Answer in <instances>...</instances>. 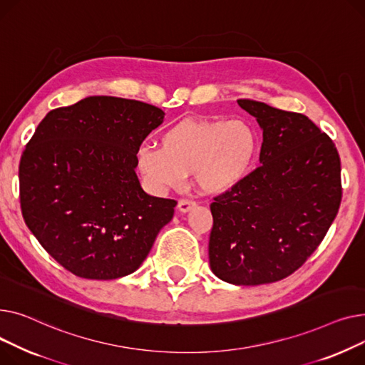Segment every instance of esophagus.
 <instances>
[{"mask_svg":"<svg viewBox=\"0 0 365 365\" xmlns=\"http://www.w3.org/2000/svg\"><path fill=\"white\" fill-rule=\"evenodd\" d=\"M195 206H196V202L191 200V199H180L178 200V210L182 212V213L188 212L190 209H192Z\"/></svg>","mask_w":365,"mask_h":365,"instance_id":"obj_1","label":"esophagus"}]
</instances>
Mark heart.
<instances>
[{
	"instance_id": "heart-1",
	"label": "heart",
	"mask_w": 365,
	"mask_h": 365,
	"mask_svg": "<svg viewBox=\"0 0 365 365\" xmlns=\"http://www.w3.org/2000/svg\"><path fill=\"white\" fill-rule=\"evenodd\" d=\"M256 153L258 134L245 119H184L168 128L159 145H140L135 160L155 191L177 188L195 173L203 192L221 195L247 177Z\"/></svg>"
}]
</instances>
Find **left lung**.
Segmentation results:
<instances>
[{
    "label": "left lung",
    "mask_w": 365,
    "mask_h": 365,
    "mask_svg": "<svg viewBox=\"0 0 365 365\" xmlns=\"http://www.w3.org/2000/svg\"><path fill=\"white\" fill-rule=\"evenodd\" d=\"M237 103L262 128L261 165L210 205L209 264L227 283L259 286L301 268L326 237L341 200L340 158L305 115Z\"/></svg>",
    "instance_id": "obj_1"
}]
</instances>
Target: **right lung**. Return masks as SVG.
Returning <instances> with one entry per match:
<instances>
[{"mask_svg":"<svg viewBox=\"0 0 365 365\" xmlns=\"http://www.w3.org/2000/svg\"><path fill=\"white\" fill-rule=\"evenodd\" d=\"M137 100L87 97L47 113L20 158V207L53 258L81 278L138 269L177 202L153 197L135 174L137 150L163 122Z\"/></svg>","mask_w":365,"mask_h":365,"instance_id":"obj_1","label":"right lung"}]
</instances>
